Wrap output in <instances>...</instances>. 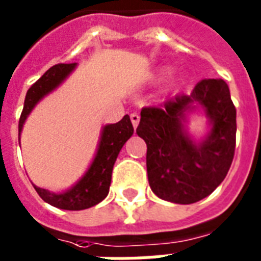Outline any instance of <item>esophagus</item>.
<instances>
[{
	"mask_svg": "<svg viewBox=\"0 0 261 261\" xmlns=\"http://www.w3.org/2000/svg\"><path fill=\"white\" fill-rule=\"evenodd\" d=\"M130 118H131V122H133V126H134V128H137V126L139 124V120H141L139 115L138 114H131Z\"/></svg>",
	"mask_w": 261,
	"mask_h": 261,
	"instance_id": "34e87169",
	"label": "esophagus"
}]
</instances>
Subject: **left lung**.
Returning <instances> with one entry per match:
<instances>
[{
  "label": "left lung",
  "mask_w": 261,
  "mask_h": 261,
  "mask_svg": "<svg viewBox=\"0 0 261 261\" xmlns=\"http://www.w3.org/2000/svg\"><path fill=\"white\" fill-rule=\"evenodd\" d=\"M195 103L213 124L196 145L182 120ZM236 107L223 80H203L191 94H178L160 107H145L137 134L147 145V178L151 191L168 202L191 204L206 198L223 181L236 150Z\"/></svg>",
  "instance_id": "left-lung-1"
}]
</instances>
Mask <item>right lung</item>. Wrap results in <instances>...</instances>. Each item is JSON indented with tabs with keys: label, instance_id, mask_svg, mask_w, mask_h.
Wrapping results in <instances>:
<instances>
[{
	"label": "right lung",
	"instance_id": "add662e5",
	"mask_svg": "<svg viewBox=\"0 0 261 261\" xmlns=\"http://www.w3.org/2000/svg\"><path fill=\"white\" fill-rule=\"evenodd\" d=\"M75 67V63H58L50 67L32 87L28 89L24 101V108L18 120V142L20 133L27 116L35 104L51 90L57 88L69 73ZM134 133V127L128 115H124L120 122L104 127L98 145L97 154L90 165L89 171L71 190L63 194H51L48 191L34 186L39 196L48 204L63 210H85L97 204L106 198L110 191L111 176L119 151Z\"/></svg>",
	"mask_w": 261,
	"mask_h": 261
}]
</instances>
